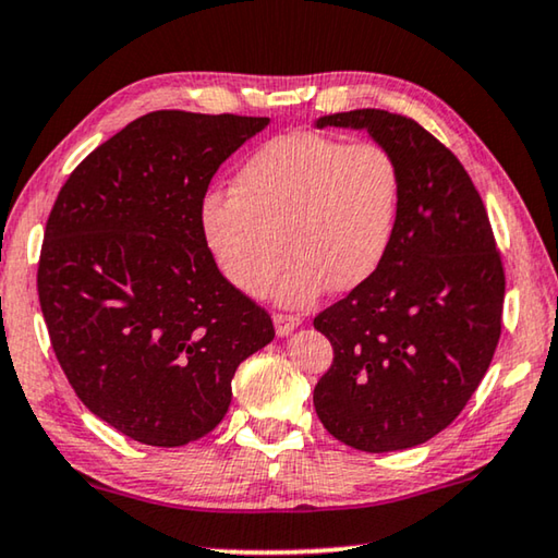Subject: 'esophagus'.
Returning <instances> with one entry per match:
<instances>
[{"instance_id":"esophagus-1","label":"esophagus","mask_w":558,"mask_h":558,"mask_svg":"<svg viewBox=\"0 0 558 558\" xmlns=\"http://www.w3.org/2000/svg\"><path fill=\"white\" fill-rule=\"evenodd\" d=\"M272 323H276V332H278V338H288L290 332L293 330H298L300 327V317L298 315H286V313H276L272 315Z\"/></svg>"}]
</instances>
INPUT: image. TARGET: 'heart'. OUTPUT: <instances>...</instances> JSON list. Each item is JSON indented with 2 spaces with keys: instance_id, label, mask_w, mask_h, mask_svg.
Returning <instances> with one entry per match:
<instances>
[{
  "instance_id": "1",
  "label": "heart",
  "mask_w": 558,
  "mask_h": 558,
  "mask_svg": "<svg viewBox=\"0 0 558 558\" xmlns=\"http://www.w3.org/2000/svg\"><path fill=\"white\" fill-rule=\"evenodd\" d=\"M402 175L379 144L295 131L265 141L238 168L233 193H208L201 231L226 280L263 298L305 305L352 290L383 265L400 220ZM283 241H279V235Z\"/></svg>"
}]
</instances>
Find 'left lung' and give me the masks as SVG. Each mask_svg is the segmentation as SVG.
Here are the masks:
<instances>
[{
    "instance_id": "obj_1",
    "label": "left lung",
    "mask_w": 558,
    "mask_h": 558,
    "mask_svg": "<svg viewBox=\"0 0 558 558\" xmlns=\"http://www.w3.org/2000/svg\"><path fill=\"white\" fill-rule=\"evenodd\" d=\"M327 126L387 148L402 201L383 265L313 320L335 350L313 402L335 439L397 452L439 435L480 387L501 332L504 270L470 173L417 121L357 109L315 119Z\"/></svg>"
}]
</instances>
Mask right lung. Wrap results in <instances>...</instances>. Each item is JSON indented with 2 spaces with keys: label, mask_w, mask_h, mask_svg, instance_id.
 <instances>
[{
  "label": "right lung",
  "mask_w": 558,
  "mask_h": 558,
  "mask_svg": "<svg viewBox=\"0 0 558 558\" xmlns=\"http://www.w3.org/2000/svg\"><path fill=\"white\" fill-rule=\"evenodd\" d=\"M268 123L146 113L88 154L51 208L37 276L51 348L88 412L141 445L216 429L238 365L276 338L201 231L218 166Z\"/></svg>",
  "instance_id": "add662e5"
}]
</instances>
